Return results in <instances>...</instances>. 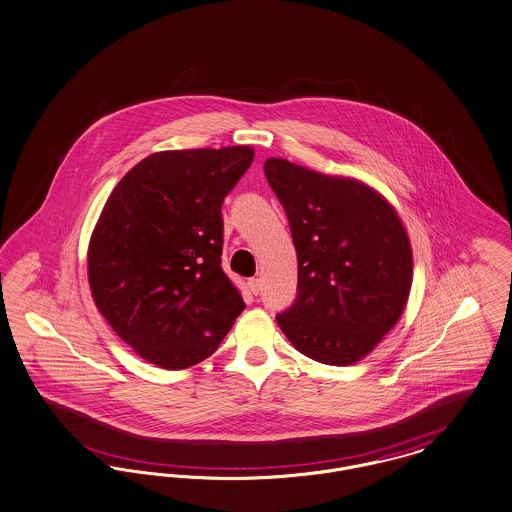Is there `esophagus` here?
<instances>
[{
    "label": "esophagus",
    "mask_w": 512,
    "mask_h": 512,
    "mask_svg": "<svg viewBox=\"0 0 512 512\" xmlns=\"http://www.w3.org/2000/svg\"><path fill=\"white\" fill-rule=\"evenodd\" d=\"M246 287H248L254 295H258V293H260V289H262V281H260L258 277H250V279L246 281Z\"/></svg>",
    "instance_id": "34e87169"
}]
</instances>
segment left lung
I'll use <instances>...</instances> for the list:
<instances>
[{
    "mask_svg": "<svg viewBox=\"0 0 512 512\" xmlns=\"http://www.w3.org/2000/svg\"><path fill=\"white\" fill-rule=\"evenodd\" d=\"M266 178L297 250L295 305L275 320L297 351L324 365L365 359L408 305V231L373 186L272 157Z\"/></svg>",
    "mask_w": 512,
    "mask_h": 512,
    "instance_id": "obj_1",
    "label": "left lung"
}]
</instances>
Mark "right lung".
<instances>
[{
  "label": "right lung",
  "instance_id": "add662e5",
  "mask_svg": "<svg viewBox=\"0 0 512 512\" xmlns=\"http://www.w3.org/2000/svg\"><path fill=\"white\" fill-rule=\"evenodd\" d=\"M248 145L159 151L116 184L87 250L89 287L141 359L180 371L207 359L244 310L221 268V205Z\"/></svg>",
  "mask_w": 512,
  "mask_h": 512
}]
</instances>
